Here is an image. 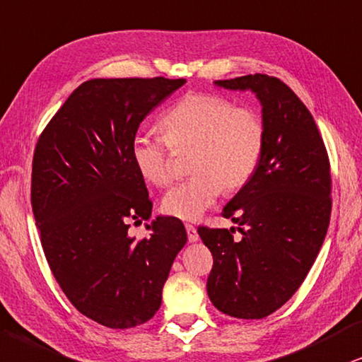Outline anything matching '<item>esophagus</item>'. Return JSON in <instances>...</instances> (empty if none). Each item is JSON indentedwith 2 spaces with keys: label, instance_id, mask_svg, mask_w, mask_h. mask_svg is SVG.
<instances>
[{
  "label": "esophagus",
  "instance_id": "1",
  "mask_svg": "<svg viewBox=\"0 0 362 362\" xmlns=\"http://www.w3.org/2000/svg\"><path fill=\"white\" fill-rule=\"evenodd\" d=\"M185 230H187V235H189V242H197V240H199V234H197V228L194 226L187 223Z\"/></svg>",
  "mask_w": 362,
  "mask_h": 362
}]
</instances>
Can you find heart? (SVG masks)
<instances>
[{
    "label": "heart",
    "mask_w": 362,
    "mask_h": 362,
    "mask_svg": "<svg viewBox=\"0 0 362 362\" xmlns=\"http://www.w3.org/2000/svg\"><path fill=\"white\" fill-rule=\"evenodd\" d=\"M163 136L136 134L132 162L150 184L173 180L172 149L194 148V177L167 192L162 210L180 221H197L212 207L222 189L235 190L257 170L265 147V123L252 108L210 93L187 95L160 120Z\"/></svg>",
    "instance_id": "b5f03b06"
}]
</instances>
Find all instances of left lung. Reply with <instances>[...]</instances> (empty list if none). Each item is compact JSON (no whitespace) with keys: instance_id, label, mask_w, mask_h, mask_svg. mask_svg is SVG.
<instances>
[{"instance_id":"1","label":"left lung","mask_w":362,"mask_h":362,"mask_svg":"<svg viewBox=\"0 0 362 362\" xmlns=\"http://www.w3.org/2000/svg\"><path fill=\"white\" fill-rule=\"evenodd\" d=\"M252 91L262 107L265 147L257 170L223 207L234 228L199 227L212 252L207 294L221 313L262 319L294 296L313 267L331 218V170L313 115L281 80L247 75L214 81Z\"/></svg>"}]
</instances>
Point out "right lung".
<instances>
[{"label": "right lung", "mask_w": 362, "mask_h": 362, "mask_svg": "<svg viewBox=\"0 0 362 362\" xmlns=\"http://www.w3.org/2000/svg\"><path fill=\"white\" fill-rule=\"evenodd\" d=\"M184 78H93L81 83L41 134L31 205L41 245L70 303L110 329L147 322L187 244L182 221L158 215L150 235H128L152 202L130 157L140 123ZM135 222V223H136Z\"/></svg>", "instance_id": "right-lung-1"}]
</instances>
